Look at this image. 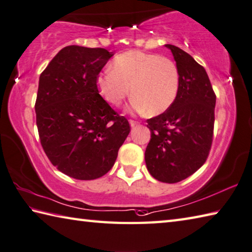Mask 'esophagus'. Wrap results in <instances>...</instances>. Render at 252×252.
Wrapping results in <instances>:
<instances>
[{
  "instance_id": "1",
  "label": "esophagus",
  "mask_w": 252,
  "mask_h": 252,
  "mask_svg": "<svg viewBox=\"0 0 252 252\" xmlns=\"http://www.w3.org/2000/svg\"><path fill=\"white\" fill-rule=\"evenodd\" d=\"M129 124H130V126H131V127H136L137 125L139 124V122L134 121V120H130V121H129Z\"/></svg>"
}]
</instances>
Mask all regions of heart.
<instances>
[{
    "label": "heart",
    "mask_w": 252,
    "mask_h": 252,
    "mask_svg": "<svg viewBox=\"0 0 252 252\" xmlns=\"http://www.w3.org/2000/svg\"><path fill=\"white\" fill-rule=\"evenodd\" d=\"M96 87L103 98L118 106L129 95L131 108L148 115H159L168 110L178 96L180 72L177 63L167 57L142 51H127L117 56L112 71L96 78Z\"/></svg>",
    "instance_id": "b5f03b06"
}]
</instances>
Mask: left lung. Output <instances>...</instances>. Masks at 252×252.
I'll list each match as a JSON object with an SVG mask.
<instances>
[{
    "instance_id": "1",
    "label": "left lung",
    "mask_w": 252,
    "mask_h": 252,
    "mask_svg": "<svg viewBox=\"0 0 252 252\" xmlns=\"http://www.w3.org/2000/svg\"><path fill=\"white\" fill-rule=\"evenodd\" d=\"M165 47L179 68L180 88L167 111L147 120L151 138L145 160L156 180L177 183L200 169L210 154L216 95L205 69L192 56L177 46Z\"/></svg>"
}]
</instances>
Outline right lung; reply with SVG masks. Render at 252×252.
Masks as SVG:
<instances>
[{
  "label": "right lung",
  "instance_id": "right-lung-1",
  "mask_svg": "<svg viewBox=\"0 0 252 252\" xmlns=\"http://www.w3.org/2000/svg\"><path fill=\"white\" fill-rule=\"evenodd\" d=\"M112 56L104 48L64 47L39 77L35 111L40 144L50 162L73 179L106 174L130 131L127 118L96 87Z\"/></svg>",
  "mask_w": 252,
  "mask_h": 252
}]
</instances>
